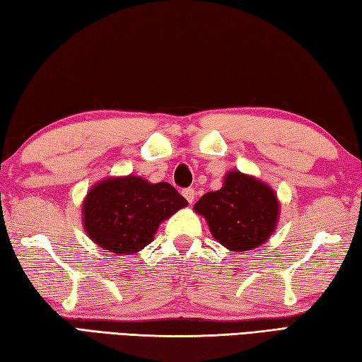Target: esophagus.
I'll return each instance as SVG.
<instances>
[{
  "mask_svg": "<svg viewBox=\"0 0 362 362\" xmlns=\"http://www.w3.org/2000/svg\"><path fill=\"white\" fill-rule=\"evenodd\" d=\"M182 194H183V198H185L189 204H192L193 201H194V189L193 188H185L182 192Z\"/></svg>",
  "mask_w": 362,
  "mask_h": 362,
  "instance_id": "34e87169",
  "label": "esophagus"
}]
</instances>
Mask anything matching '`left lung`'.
I'll list each match as a JSON object with an SVG mask.
<instances>
[{"label":"left lung","instance_id":"obj_1","mask_svg":"<svg viewBox=\"0 0 362 362\" xmlns=\"http://www.w3.org/2000/svg\"><path fill=\"white\" fill-rule=\"evenodd\" d=\"M193 211L206 218L214 240L233 252H243L269 240L278 226L281 207L268 183L230 170L222 188L201 196Z\"/></svg>","mask_w":362,"mask_h":362}]
</instances>
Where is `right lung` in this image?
Instances as JSON below:
<instances>
[{
  "label": "right lung",
  "instance_id": "right-lung-1",
  "mask_svg": "<svg viewBox=\"0 0 362 362\" xmlns=\"http://www.w3.org/2000/svg\"><path fill=\"white\" fill-rule=\"evenodd\" d=\"M187 204L168 182L151 183L132 174L107 177L86 194L83 226L103 250L131 255L148 246L159 225Z\"/></svg>",
  "mask_w": 362,
  "mask_h": 362
}]
</instances>
